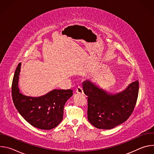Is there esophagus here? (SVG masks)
Returning <instances> with one entry per match:
<instances>
[{"instance_id":"1","label":"esophagus","mask_w":154,"mask_h":154,"mask_svg":"<svg viewBox=\"0 0 154 154\" xmlns=\"http://www.w3.org/2000/svg\"><path fill=\"white\" fill-rule=\"evenodd\" d=\"M76 93H79V94H83L84 93H83V90L82 87H81V86H78V87L77 88V89H76Z\"/></svg>"}]
</instances>
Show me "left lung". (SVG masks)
<instances>
[{"label":"left lung","mask_w":154,"mask_h":154,"mask_svg":"<svg viewBox=\"0 0 154 154\" xmlns=\"http://www.w3.org/2000/svg\"><path fill=\"white\" fill-rule=\"evenodd\" d=\"M82 86L88 96V119L95 127L112 129L127 121L132 113L138 96V80L117 93L108 92L88 80Z\"/></svg>","instance_id":"obj_1"}]
</instances>
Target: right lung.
I'll list each match as a JSON object with an SVG mask.
<instances>
[{
    "label": "right lung",
    "mask_w": 154,
    "mask_h": 154,
    "mask_svg": "<svg viewBox=\"0 0 154 154\" xmlns=\"http://www.w3.org/2000/svg\"><path fill=\"white\" fill-rule=\"evenodd\" d=\"M21 63L15 71L11 86L13 101L19 114L32 126L42 130H51L62 121L63 109L72 90H54L39 97L25 96L18 86Z\"/></svg>",
    "instance_id": "obj_1"
}]
</instances>
